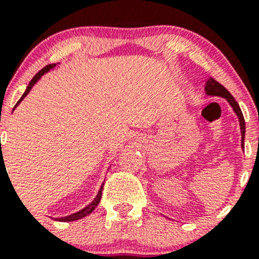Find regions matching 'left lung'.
<instances>
[{
    "mask_svg": "<svg viewBox=\"0 0 259 259\" xmlns=\"http://www.w3.org/2000/svg\"><path fill=\"white\" fill-rule=\"evenodd\" d=\"M205 90H206V94L207 95H211V96H220V97H224V99L228 100V102L230 104V106L233 107V110L235 111V114H237V116L239 117V124H240V132H242V147L244 145V135H245V122H244V117H243V114H242V110H240L239 105H238V102L235 101L234 97L230 95V92L228 91L227 89H225L223 84H220L219 82L217 81L215 78H210L209 81H207L206 83V87H205ZM244 148V147H243Z\"/></svg>",
    "mask_w": 259,
    "mask_h": 259,
    "instance_id": "8db88e82",
    "label": "left lung"
}]
</instances>
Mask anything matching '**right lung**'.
I'll return each instance as SVG.
<instances>
[{
  "instance_id": "obj_1",
  "label": "right lung",
  "mask_w": 259,
  "mask_h": 259,
  "mask_svg": "<svg viewBox=\"0 0 259 259\" xmlns=\"http://www.w3.org/2000/svg\"><path fill=\"white\" fill-rule=\"evenodd\" d=\"M54 66H55V64H48V66H45L44 68L41 69V71H39V72H37L36 74H35L34 77H32V79H31V81H30L29 86H27L26 91L24 92V95H22V96H21V99H20L19 101H17L16 106H17V105L20 104V102L22 101V100L25 99V96H26V95L29 94V92H30V90L32 89V86H34V84L36 83V82H37V79H39L40 77H41L42 74L45 73V72H48V71H49L50 68H53V67H54ZM16 106H15V107H16ZM102 188H104V183H102L101 188H100L99 193H97V196L95 197V200H94V201L91 202V204L89 205V206H86V207H84V209L79 210V211H78V212H76V214L68 215V217H64V218H58L57 220H59V222H64V223H66V222H74V220L82 219V218H84V217H87V215H89V214H91V212L94 211V210H95V207H96L97 205H99L100 200H101V193H102Z\"/></svg>"
}]
</instances>
